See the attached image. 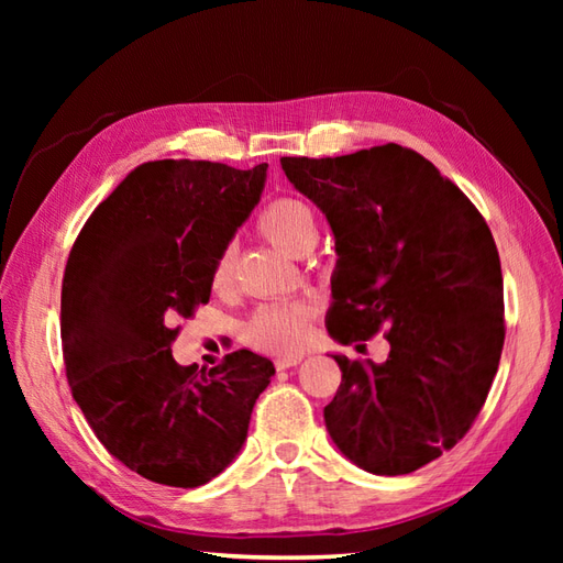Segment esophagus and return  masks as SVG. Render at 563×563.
<instances>
[{"label":"esophagus","instance_id":"obj_1","mask_svg":"<svg viewBox=\"0 0 563 563\" xmlns=\"http://www.w3.org/2000/svg\"><path fill=\"white\" fill-rule=\"evenodd\" d=\"M300 362H302V354H288V356H277V360H275V366H277L279 371H284V368L298 366Z\"/></svg>","mask_w":563,"mask_h":563}]
</instances>
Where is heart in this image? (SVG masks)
<instances>
[{
    "label": "heart",
    "instance_id": "obj_1",
    "mask_svg": "<svg viewBox=\"0 0 563 563\" xmlns=\"http://www.w3.org/2000/svg\"><path fill=\"white\" fill-rule=\"evenodd\" d=\"M258 232L265 236L269 244L277 249L302 255L314 244V218L312 211L305 207L300 199L284 197L272 201L269 207L258 216V223H255ZM232 263L234 255L232 251L220 253L213 267V286L225 288L232 279ZM310 317L312 308L308 302H272L263 305V308L255 312L246 327V335L255 347L267 350V352H296L305 338H308L310 329Z\"/></svg>",
    "mask_w": 563,
    "mask_h": 563
}]
</instances>
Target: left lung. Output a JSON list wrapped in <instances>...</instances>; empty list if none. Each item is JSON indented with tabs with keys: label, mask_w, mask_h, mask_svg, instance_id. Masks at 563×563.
<instances>
[{
	"label": "left lung",
	"mask_w": 563,
	"mask_h": 563,
	"mask_svg": "<svg viewBox=\"0 0 563 563\" xmlns=\"http://www.w3.org/2000/svg\"><path fill=\"white\" fill-rule=\"evenodd\" d=\"M286 178L335 236L329 335L387 329L383 364L333 354L343 383L323 408L333 444L380 476L416 472L479 416L505 343L503 272L474 203L413 150L282 157Z\"/></svg>",
	"instance_id": "8db88e82"
}]
</instances>
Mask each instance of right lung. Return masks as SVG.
<instances>
[{"mask_svg":"<svg viewBox=\"0 0 563 563\" xmlns=\"http://www.w3.org/2000/svg\"><path fill=\"white\" fill-rule=\"evenodd\" d=\"M267 164L135 166L81 228L65 265L60 338L73 397L119 463L197 488L240 455L275 364L236 350L178 366L176 321L211 298L220 253L261 201Z\"/></svg>","mask_w":563,"mask_h":563,"instance_id":"obj_1","label":"right lung"}]
</instances>
